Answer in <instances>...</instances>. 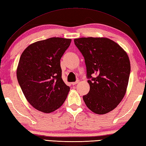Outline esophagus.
I'll return each instance as SVG.
<instances>
[{"label":"esophagus","mask_w":146,"mask_h":146,"mask_svg":"<svg viewBox=\"0 0 146 146\" xmlns=\"http://www.w3.org/2000/svg\"><path fill=\"white\" fill-rule=\"evenodd\" d=\"M78 83H79V80L76 81V82H72V84L73 86H75V85H76L77 84H78Z\"/></svg>","instance_id":"34e87169"}]
</instances>
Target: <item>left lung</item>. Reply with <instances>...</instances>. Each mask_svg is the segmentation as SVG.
Wrapping results in <instances>:
<instances>
[{"label":"left lung","mask_w":146,"mask_h":146,"mask_svg":"<svg viewBox=\"0 0 146 146\" xmlns=\"http://www.w3.org/2000/svg\"><path fill=\"white\" fill-rule=\"evenodd\" d=\"M84 57L87 76L91 80L88 94L83 96L87 107L96 114L115 109L127 91L131 64L127 53L119 45L105 37L74 39ZM95 74L96 78L91 75Z\"/></svg>","instance_id":"1"}]
</instances>
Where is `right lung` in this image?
Wrapping results in <instances>:
<instances>
[{
    "label": "right lung",
    "mask_w": 146,
    "mask_h": 146,
    "mask_svg": "<svg viewBox=\"0 0 146 146\" xmlns=\"http://www.w3.org/2000/svg\"><path fill=\"white\" fill-rule=\"evenodd\" d=\"M72 40L50 38L31 44L20 57L17 78L26 99L36 110L49 113L62 106L70 87L61 78L60 60Z\"/></svg>",
    "instance_id": "1"
}]
</instances>
